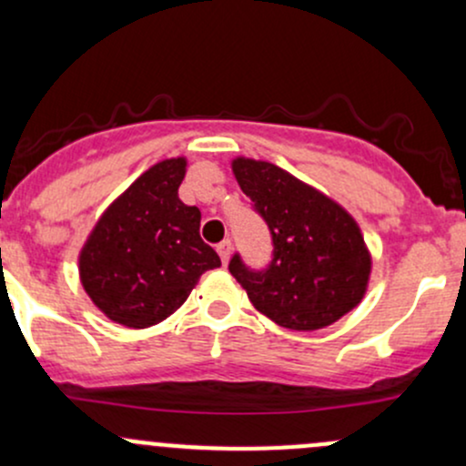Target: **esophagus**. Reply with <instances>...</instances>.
<instances>
[{
    "mask_svg": "<svg viewBox=\"0 0 466 466\" xmlns=\"http://www.w3.org/2000/svg\"><path fill=\"white\" fill-rule=\"evenodd\" d=\"M217 252H218V257H221L223 265H228V260H229V254H232V241H223V243H218Z\"/></svg>",
    "mask_w": 466,
    "mask_h": 466,
    "instance_id": "obj_1",
    "label": "esophagus"
}]
</instances>
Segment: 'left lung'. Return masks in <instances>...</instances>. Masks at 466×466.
<instances>
[{"label":"left lung","instance_id":"8db88e82","mask_svg":"<svg viewBox=\"0 0 466 466\" xmlns=\"http://www.w3.org/2000/svg\"><path fill=\"white\" fill-rule=\"evenodd\" d=\"M232 172L265 218L274 258L265 272L229 260V272L260 314L291 331H316L365 299L371 252L340 203L269 161L237 157Z\"/></svg>","mask_w":466,"mask_h":466}]
</instances>
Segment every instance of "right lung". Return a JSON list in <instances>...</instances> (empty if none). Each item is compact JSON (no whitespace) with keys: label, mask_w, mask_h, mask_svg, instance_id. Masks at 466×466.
Returning a JSON list of instances; mask_svg holds the SVG:
<instances>
[{"label":"right lung","mask_w":466,"mask_h":466,"mask_svg":"<svg viewBox=\"0 0 466 466\" xmlns=\"http://www.w3.org/2000/svg\"><path fill=\"white\" fill-rule=\"evenodd\" d=\"M186 157L163 158L121 192L79 252V279L112 323L146 329L172 316L198 279L221 265L201 241L198 208L178 198Z\"/></svg>","instance_id":"add662e5"}]
</instances>
